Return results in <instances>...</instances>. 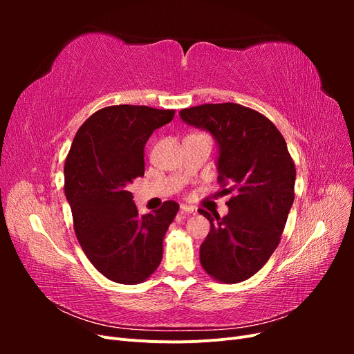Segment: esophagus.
I'll return each mask as SVG.
<instances>
[{
    "label": "esophagus",
    "mask_w": 354,
    "mask_h": 354,
    "mask_svg": "<svg viewBox=\"0 0 354 354\" xmlns=\"http://www.w3.org/2000/svg\"><path fill=\"white\" fill-rule=\"evenodd\" d=\"M180 211L181 212H187V214H196V208L195 207H190V205H181Z\"/></svg>",
    "instance_id": "esophagus-1"
}]
</instances>
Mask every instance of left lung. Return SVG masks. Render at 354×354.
<instances>
[{
    "label": "left lung",
    "instance_id": "obj_1",
    "mask_svg": "<svg viewBox=\"0 0 354 354\" xmlns=\"http://www.w3.org/2000/svg\"><path fill=\"white\" fill-rule=\"evenodd\" d=\"M181 120L209 131L220 146L218 186L226 217H211L201 264L212 279L239 283L270 259L295 198V164L276 125L238 103H207L180 111Z\"/></svg>",
    "mask_w": 354,
    "mask_h": 354
}]
</instances>
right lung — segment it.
<instances>
[{"label":"right lung","mask_w":354,"mask_h":354,"mask_svg":"<svg viewBox=\"0 0 354 354\" xmlns=\"http://www.w3.org/2000/svg\"><path fill=\"white\" fill-rule=\"evenodd\" d=\"M174 109L116 104L94 112L75 136L65 160V195L73 230L90 263L109 281L136 285L162 260V241L178 211L167 201L138 216L127 186L145 176L143 149Z\"/></svg>","instance_id":"right-lung-1"}]
</instances>
